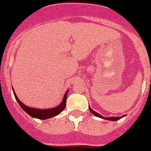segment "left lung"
I'll return each mask as SVG.
<instances>
[{
  "mask_svg": "<svg viewBox=\"0 0 151 151\" xmlns=\"http://www.w3.org/2000/svg\"><path fill=\"white\" fill-rule=\"evenodd\" d=\"M88 109H89V111H91V113H92V114H93L95 116L99 117V118L104 119H107V120H111V121H116V120H118V119H119L123 118L124 116H125V115H123V116H121V117H103L102 115H101L100 114H98V112H96V111H94L93 110H92L90 106L88 107Z\"/></svg>",
  "mask_w": 151,
  "mask_h": 151,
  "instance_id": "1",
  "label": "left lung"
}]
</instances>
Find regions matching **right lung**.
I'll use <instances>...</instances> for the list:
<instances>
[{
    "label": "right lung",
    "instance_id": "1",
    "mask_svg": "<svg viewBox=\"0 0 151 151\" xmlns=\"http://www.w3.org/2000/svg\"><path fill=\"white\" fill-rule=\"evenodd\" d=\"M13 91H14V94L15 99L18 101L19 106L22 108V110L24 111L27 113L30 116H32L33 118L39 119H47L52 118V117H54L56 115H59L61 112L63 111L64 109H65V107H66V101H67L68 90L67 91V93L64 95L63 101L61 102L60 105H58L56 107L50 108V109H37V108L29 107V106H27L25 104H23L22 101H20V100L18 98V97L16 96L14 90L13 89Z\"/></svg>",
    "mask_w": 151,
    "mask_h": 151
}]
</instances>
